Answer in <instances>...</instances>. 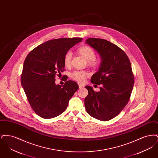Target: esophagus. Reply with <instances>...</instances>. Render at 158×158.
I'll use <instances>...</instances> for the list:
<instances>
[{"label":"esophagus","mask_w":158,"mask_h":158,"mask_svg":"<svg viewBox=\"0 0 158 158\" xmlns=\"http://www.w3.org/2000/svg\"><path fill=\"white\" fill-rule=\"evenodd\" d=\"M78 85H79V87L80 89H81V88H82L84 87V85H82V84H81V83H78Z\"/></svg>","instance_id":"esophagus-1"}]
</instances>
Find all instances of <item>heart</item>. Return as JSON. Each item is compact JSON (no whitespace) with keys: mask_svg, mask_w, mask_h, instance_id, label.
Segmentation results:
<instances>
[{"mask_svg":"<svg viewBox=\"0 0 158 158\" xmlns=\"http://www.w3.org/2000/svg\"><path fill=\"white\" fill-rule=\"evenodd\" d=\"M78 52L88 61V64L92 66H95L99 63V60L95 58V52L89 46H82L78 49ZM72 53L68 52L64 57V64L66 67L71 65ZM71 77L77 82H84L89 76L88 72L83 70H75L71 73Z\"/></svg>","mask_w":158,"mask_h":158,"instance_id":"b5f03b06","label":"heart"}]
</instances>
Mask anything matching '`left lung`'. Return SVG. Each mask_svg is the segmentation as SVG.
<instances>
[{"instance_id": "left-lung-1", "label": "left lung", "mask_w": 158, "mask_h": 158, "mask_svg": "<svg viewBox=\"0 0 158 158\" xmlns=\"http://www.w3.org/2000/svg\"><path fill=\"white\" fill-rule=\"evenodd\" d=\"M85 43L99 54L101 62L90 82L102 85L99 92L86 86L88 95L85 99L86 112L99 120H110L127 105L135 82L127 56L118 46L104 39L90 38Z\"/></svg>"}]
</instances>
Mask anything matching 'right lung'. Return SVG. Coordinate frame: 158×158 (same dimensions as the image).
I'll use <instances>...</instances> for the list:
<instances>
[{"instance_id": "1", "label": "right lung", "mask_w": 158, "mask_h": 158, "mask_svg": "<svg viewBox=\"0 0 158 158\" xmlns=\"http://www.w3.org/2000/svg\"><path fill=\"white\" fill-rule=\"evenodd\" d=\"M81 41V38L49 40L27 56L21 82L32 108L40 117L49 119L63 113L70 99L79 89L77 83L67 81V76L63 85H56L55 76L64 70L65 54Z\"/></svg>"}]
</instances>
